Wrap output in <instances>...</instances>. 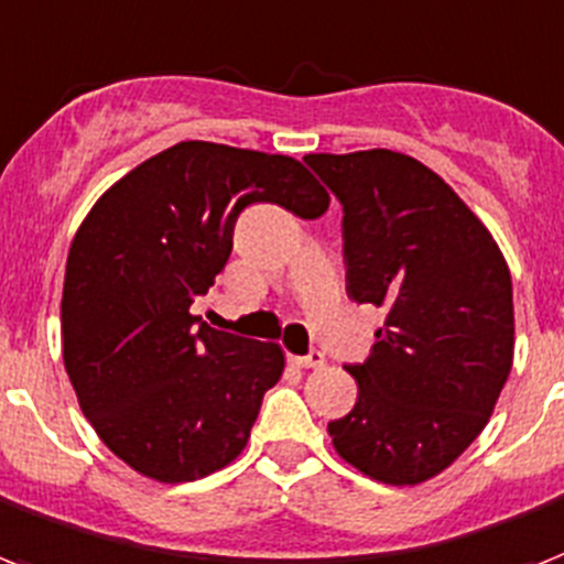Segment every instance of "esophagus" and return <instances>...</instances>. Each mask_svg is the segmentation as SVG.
Masks as SVG:
<instances>
[{
    "mask_svg": "<svg viewBox=\"0 0 564 564\" xmlns=\"http://www.w3.org/2000/svg\"><path fill=\"white\" fill-rule=\"evenodd\" d=\"M296 364V367H305V369H319L326 367V355L323 352H308L303 355V358H291Z\"/></svg>",
    "mask_w": 564,
    "mask_h": 564,
    "instance_id": "1",
    "label": "esophagus"
}]
</instances>
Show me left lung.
I'll return each mask as SVG.
<instances>
[{
	"mask_svg": "<svg viewBox=\"0 0 564 564\" xmlns=\"http://www.w3.org/2000/svg\"><path fill=\"white\" fill-rule=\"evenodd\" d=\"M344 204L346 294L387 308L335 452L378 484L452 466L492 416L512 369V279L484 220L440 174L387 148L308 154Z\"/></svg>",
	"mask_w": 564,
	"mask_h": 564,
	"instance_id": "left-lung-1",
	"label": "left lung"
}]
</instances>
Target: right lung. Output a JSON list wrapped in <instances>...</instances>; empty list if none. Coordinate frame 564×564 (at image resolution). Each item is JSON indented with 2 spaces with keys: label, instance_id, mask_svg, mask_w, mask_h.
Wrapping results in <instances>:
<instances>
[{
  "label": "right lung",
  "instance_id": "right-lung-1",
  "mask_svg": "<svg viewBox=\"0 0 564 564\" xmlns=\"http://www.w3.org/2000/svg\"><path fill=\"white\" fill-rule=\"evenodd\" d=\"M250 204L319 218L328 192L294 156L177 142L116 180L72 238L63 364L101 443L160 484L236 460L285 369L279 344L215 332L188 311Z\"/></svg>",
  "mask_w": 564,
  "mask_h": 564
}]
</instances>
